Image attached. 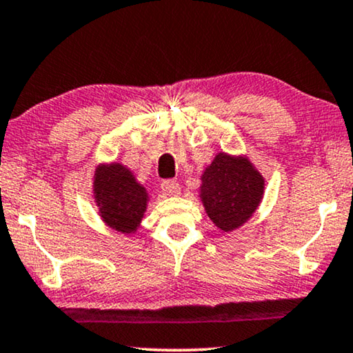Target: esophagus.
I'll list each match as a JSON object with an SVG mask.
<instances>
[{
  "instance_id": "1",
  "label": "esophagus",
  "mask_w": 353,
  "mask_h": 353,
  "mask_svg": "<svg viewBox=\"0 0 353 353\" xmlns=\"http://www.w3.org/2000/svg\"><path fill=\"white\" fill-rule=\"evenodd\" d=\"M161 192L165 193L166 196H176L181 193V185H179L177 181H168L161 185Z\"/></svg>"
}]
</instances>
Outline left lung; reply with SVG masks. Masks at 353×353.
Returning <instances> with one entry per match:
<instances>
[{
    "label": "left lung",
    "mask_w": 353,
    "mask_h": 353,
    "mask_svg": "<svg viewBox=\"0 0 353 353\" xmlns=\"http://www.w3.org/2000/svg\"><path fill=\"white\" fill-rule=\"evenodd\" d=\"M198 196L222 232H235L251 219L265 190V179L246 155L217 152L200 177Z\"/></svg>",
    "instance_id": "1"
}]
</instances>
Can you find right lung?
I'll return each instance as SVG.
<instances>
[{"label":"right lung","mask_w":353,"mask_h":353,"mask_svg":"<svg viewBox=\"0 0 353 353\" xmlns=\"http://www.w3.org/2000/svg\"><path fill=\"white\" fill-rule=\"evenodd\" d=\"M92 200L101 221L112 230L132 235L148 208V192L126 165L101 163L92 176Z\"/></svg>","instance_id":"1"}]
</instances>
